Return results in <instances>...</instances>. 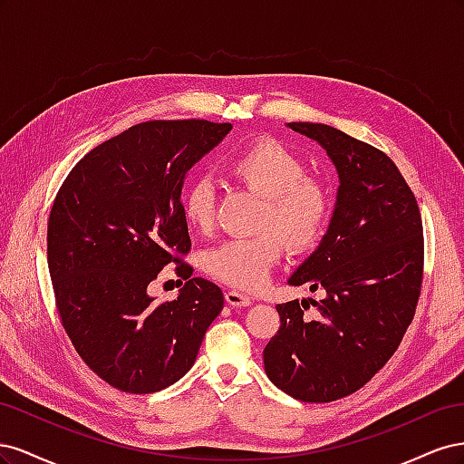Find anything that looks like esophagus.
I'll use <instances>...</instances> for the list:
<instances>
[{
  "instance_id": "34e87169",
  "label": "esophagus",
  "mask_w": 464,
  "mask_h": 464,
  "mask_svg": "<svg viewBox=\"0 0 464 464\" xmlns=\"http://www.w3.org/2000/svg\"><path fill=\"white\" fill-rule=\"evenodd\" d=\"M224 300H227V304L232 307H247L254 304V300H251L249 296H246V294H242V292H236V290H228L227 294H224Z\"/></svg>"
}]
</instances>
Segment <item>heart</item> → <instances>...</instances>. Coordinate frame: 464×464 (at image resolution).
I'll return each instance as SVG.
<instances>
[{
    "instance_id": "obj_1",
    "label": "heart",
    "mask_w": 464,
    "mask_h": 464,
    "mask_svg": "<svg viewBox=\"0 0 464 464\" xmlns=\"http://www.w3.org/2000/svg\"><path fill=\"white\" fill-rule=\"evenodd\" d=\"M230 178L263 198L256 228L263 234L230 237L208 249L205 271L224 285L256 290L269 278L280 257L276 234L290 251L314 247L327 227L331 199L319 179L307 176L300 157L271 139H263L236 152L228 160ZM217 186L210 176L193 178L184 195L181 210L191 228L208 230L217 215Z\"/></svg>"
}]
</instances>
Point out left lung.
Returning <instances> with one entry per match:
<instances>
[{
  "instance_id": "1",
  "label": "left lung",
  "mask_w": 464,
  "mask_h": 464,
  "mask_svg": "<svg viewBox=\"0 0 464 464\" xmlns=\"http://www.w3.org/2000/svg\"><path fill=\"white\" fill-rule=\"evenodd\" d=\"M286 128L327 152L339 189L319 246L288 278L321 292L278 304L280 329L263 350L265 373L292 399L331 402L366 385L399 348L422 285L424 236L414 193L387 154L325 123Z\"/></svg>"
}]
</instances>
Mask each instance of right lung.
<instances>
[{"instance_id": "1", "label": "right lung", "mask_w": 464, "mask_h": 464, "mask_svg": "<svg viewBox=\"0 0 464 464\" xmlns=\"http://www.w3.org/2000/svg\"><path fill=\"white\" fill-rule=\"evenodd\" d=\"M230 130L207 120L133 125L85 154L55 195L48 266L63 329L87 366L123 392L184 377L222 310V290L186 263L176 300L157 302L149 285L189 251L181 188Z\"/></svg>"}]
</instances>
